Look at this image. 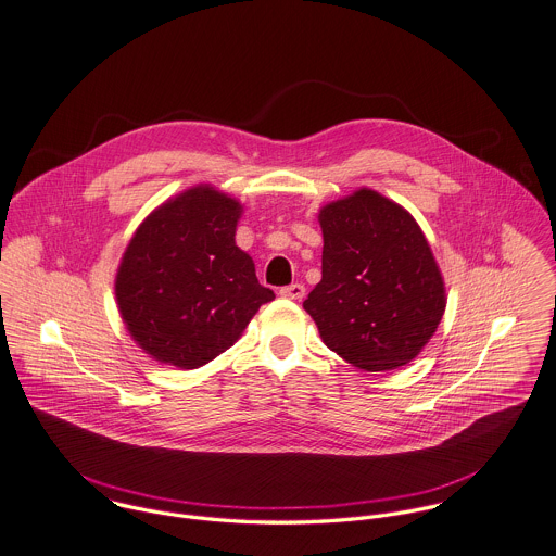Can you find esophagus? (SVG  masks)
<instances>
[{"label":"esophagus","instance_id":"34e87169","mask_svg":"<svg viewBox=\"0 0 556 556\" xmlns=\"http://www.w3.org/2000/svg\"><path fill=\"white\" fill-rule=\"evenodd\" d=\"M279 294L283 299H290V301H301L305 296V286L303 283H292V286H286L279 290Z\"/></svg>","mask_w":556,"mask_h":556}]
</instances>
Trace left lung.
Here are the masks:
<instances>
[{"mask_svg": "<svg viewBox=\"0 0 556 556\" xmlns=\"http://www.w3.org/2000/svg\"><path fill=\"white\" fill-rule=\"evenodd\" d=\"M323 279L303 303L327 348L365 371L410 363L437 333L446 290L415 217L374 189L320 208Z\"/></svg>", "mask_w": 556, "mask_h": 556, "instance_id": "obj_1", "label": "left lung"}]
</instances>
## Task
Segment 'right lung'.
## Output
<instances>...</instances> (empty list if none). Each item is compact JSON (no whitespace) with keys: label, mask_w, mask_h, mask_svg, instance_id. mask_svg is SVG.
Here are the masks:
<instances>
[{"label":"right lung","mask_w":556,"mask_h":556,"mask_svg":"<svg viewBox=\"0 0 556 556\" xmlns=\"http://www.w3.org/2000/svg\"><path fill=\"white\" fill-rule=\"evenodd\" d=\"M242 204L211 185L154 208L128 240L115 273V303L150 358L195 369L247 329L273 290L236 244Z\"/></svg>","instance_id":"right-lung-1"}]
</instances>
